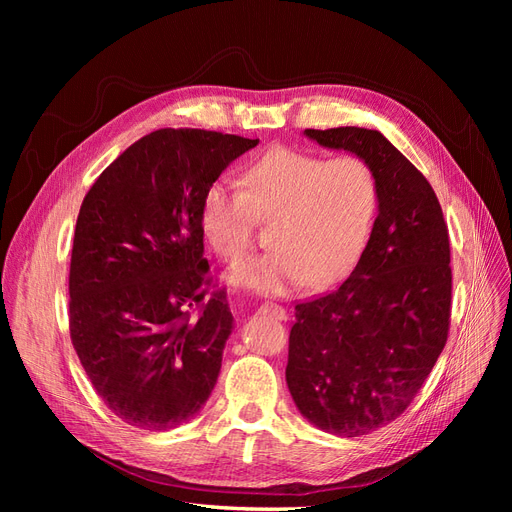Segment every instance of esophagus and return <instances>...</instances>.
Masks as SVG:
<instances>
[{
  "instance_id": "1",
  "label": "esophagus",
  "mask_w": 512,
  "mask_h": 512,
  "mask_svg": "<svg viewBox=\"0 0 512 512\" xmlns=\"http://www.w3.org/2000/svg\"><path fill=\"white\" fill-rule=\"evenodd\" d=\"M260 309H262V312H265L267 316H273V318H277V320H286V316H288L286 309H284L282 305H277V303H265Z\"/></svg>"
}]
</instances>
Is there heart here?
<instances>
[{"label":"heart","instance_id":"b5f03b06","mask_svg":"<svg viewBox=\"0 0 512 512\" xmlns=\"http://www.w3.org/2000/svg\"><path fill=\"white\" fill-rule=\"evenodd\" d=\"M237 183L239 190L224 179L207 185L198 224L215 254L235 260L252 243L254 218H273L271 250L239 260L226 275L232 286L260 294L342 277L363 254L380 205L367 162L292 147H271L241 170Z\"/></svg>","mask_w":512,"mask_h":512}]
</instances>
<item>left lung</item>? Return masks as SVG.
<instances>
[{
	"mask_svg": "<svg viewBox=\"0 0 512 512\" xmlns=\"http://www.w3.org/2000/svg\"><path fill=\"white\" fill-rule=\"evenodd\" d=\"M374 170L380 205L356 267L335 290L294 305L286 382L299 412L342 438L404 412L446 344L451 245L429 181L378 130H305Z\"/></svg>",
	"mask_w": 512,
	"mask_h": 512,
	"instance_id": "obj_1",
	"label": "left lung"
}]
</instances>
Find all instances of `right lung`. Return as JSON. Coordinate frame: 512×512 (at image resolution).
I'll return each instance as SVG.
<instances>
[{"label": "right lung", "instance_id": "add662e5", "mask_svg": "<svg viewBox=\"0 0 512 512\" xmlns=\"http://www.w3.org/2000/svg\"><path fill=\"white\" fill-rule=\"evenodd\" d=\"M256 145L258 138L222 132L156 130L123 151L83 200L70 335L94 389L128 425L168 431L188 423L218 382L235 318L224 290L205 303L198 203Z\"/></svg>", "mask_w": 512, "mask_h": 512}]
</instances>
